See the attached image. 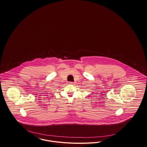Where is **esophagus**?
<instances>
[{"instance_id":"34e87169","label":"esophagus","mask_w":147,"mask_h":147,"mask_svg":"<svg viewBox=\"0 0 147 147\" xmlns=\"http://www.w3.org/2000/svg\"><path fill=\"white\" fill-rule=\"evenodd\" d=\"M69 83L70 84H73V82H69Z\"/></svg>"}]
</instances>
